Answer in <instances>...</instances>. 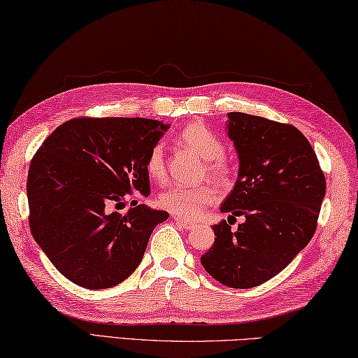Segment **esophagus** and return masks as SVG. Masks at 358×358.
Returning <instances> with one entry per match:
<instances>
[{"label": "esophagus", "mask_w": 358, "mask_h": 358, "mask_svg": "<svg viewBox=\"0 0 358 358\" xmlns=\"http://www.w3.org/2000/svg\"><path fill=\"white\" fill-rule=\"evenodd\" d=\"M173 220H175V224L180 225V227H183V229H187V230H191V229H194V227H196V224L191 222V220L181 219L178 216H173Z\"/></svg>", "instance_id": "obj_1"}]
</instances>
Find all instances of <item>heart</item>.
Returning a JSON list of instances; mask_svg holds the SVG:
<instances>
[{
	"label": "heart",
	"mask_w": 358,
	"mask_h": 358,
	"mask_svg": "<svg viewBox=\"0 0 358 358\" xmlns=\"http://www.w3.org/2000/svg\"><path fill=\"white\" fill-rule=\"evenodd\" d=\"M178 141L187 150L205 159L203 175L224 183L231 172L230 159L225 157L224 144L219 136L208 128L205 123L194 122L185 127L178 134ZM145 171L153 180L166 177V155L161 144L153 145L145 159ZM216 199V191L210 185L185 186L171 185L158 196V203L175 216L194 219L199 216L201 208L210 205Z\"/></svg>",
	"instance_id": "1"
}]
</instances>
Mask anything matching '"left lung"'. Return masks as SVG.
<instances>
[{
	"label": "left lung",
	"mask_w": 358,
	"mask_h": 358,
	"mask_svg": "<svg viewBox=\"0 0 358 358\" xmlns=\"http://www.w3.org/2000/svg\"><path fill=\"white\" fill-rule=\"evenodd\" d=\"M229 138L239 173L220 206L245 222L213 225L214 244L200 258L230 288H253L277 275L313 238L326 196V177L308 139L289 123L229 113Z\"/></svg>",
	"instance_id": "1"
}]
</instances>
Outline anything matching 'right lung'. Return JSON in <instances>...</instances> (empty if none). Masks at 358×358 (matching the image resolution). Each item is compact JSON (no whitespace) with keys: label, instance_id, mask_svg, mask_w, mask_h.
Returning a JSON list of instances; mask_svg holds the SVG:
<instances>
[{"label":"right lung","instance_id":"right-lung-1","mask_svg":"<svg viewBox=\"0 0 358 358\" xmlns=\"http://www.w3.org/2000/svg\"><path fill=\"white\" fill-rule=\"evenodd\" d=\"M167 128L142 117H78L57 127L31 159V233L78 287L103 289L128 278L153 229L169 217L145 205L117 211L134 191L150 194L145 159Z\"/></svg>","mask_w":358,"mask_h":358}]
</instances>
